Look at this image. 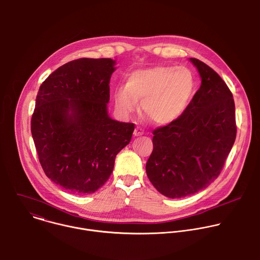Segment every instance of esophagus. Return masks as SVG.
<instances>
[{
  "label": "esophagus",
  "instance_id": "obj_1",
  "mask_svg": "<svg viewBox=\"0 0 260 260\" xmlns=\"http://www.w3.org/2000/svg\"><path fill=\"white\" fill-rule=\"evenodd\" d=\"M143 134H144V129H143L142 127H140V126H137V127L135 128V131H134V135H135V137L142 136Z\"/></svg>",
  "mask_w": 260,
  "mask_h": 260
}]
</instances>
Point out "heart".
Returning a JSON list of instances; mask_svg holds the SVG:
<instances>
[{
	"label": "heart",
	"mask_w": 260,
	"mask_h": 260,
	"mask_svg": "<svg viewBox=\"0 0 260 260\" xmlns=\"http://www.w3.org/2000/svg\"><path fill=\"white\" fill-rule=\"evenodd\" d=\"M198 87L194 73L186 67L156 66L132 72L125 86L115 90V107L129 114L141 102L145 115L157 125L179 119L190 105Z\"/></svg>",
	"instance_id": "1"
}]
</instances>
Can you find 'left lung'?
Returning <instances> with one entry per match:
<instances>
[{
	"instance_id": "obj_1",
	"label": "left lung",
	"mask_w": 260,
	"mask_h": 260,
	"mask_svg": "<svg viewBox=\"0 0 260 260\" xmlns=\"http://www.w3.org/2000/svg\"><path fill=\"white\" fill-rule=\"evenodd\" d=\"M202 84L184 114L153 131V150L146 173L170 199L206 188L223 169L237 136L233 93L218 74L198 58Z\"/></svg>"
}]
</instances>
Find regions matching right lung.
I'll list each match as a JSON object with an SVG mask.
<instances>
[{
  "mask_svg": "<svg viewBox=\"0 0 260 260\" xmlns=\"http://www.w3.org/2000/svg\"><path fill=\"white\" fill-rule=\"evenodd\" d=\"M111 58L69 61L45 79L36 99L30 131L45 175L78 194L96 191L113 172L115 157L135 124L110 118Z\"/></svg>",
  "mask_w": 260,
  "mask_h": 260,
  "instance_id": "1",
  "label": "right lung"
}]
</instances>
